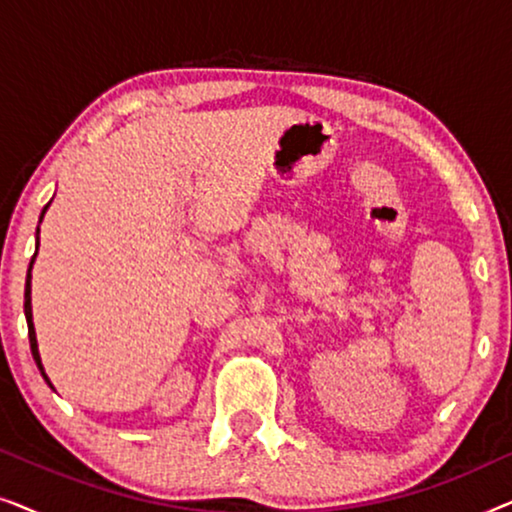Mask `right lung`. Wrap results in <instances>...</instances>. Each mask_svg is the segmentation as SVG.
Returning a JSON list of instances; mask_svg holds the SVG:
<instances>
[{"instance_id":"obj_1","label":"right lung","mask_w":512,"mask_h":512,"mask_svg":"<svg viewBox=\"0 0 512 512\" xmlns=\"http://www.w3.org/2000/svg\"><path fill=\"white\" fill-rule=\"evenodd\" d=\"M51 205V202H48ZM48 205L44 207V212H41V219H44L46 209ZM41 223V221H39ZM37 235H39V228H37ZM37 247H39V237H37ZM37 256V254H34ZM34 256H32V263H34ZM32 263H30V270H27V279H25V319H27V333H30V349H32V356L34 361H37V366L41 370V375H44V380L48 382V387H53L51 380H48V375L44 373V366H41V356H39V347H37V333H34V324H32Z\"/></svg>"}]
</instances>
